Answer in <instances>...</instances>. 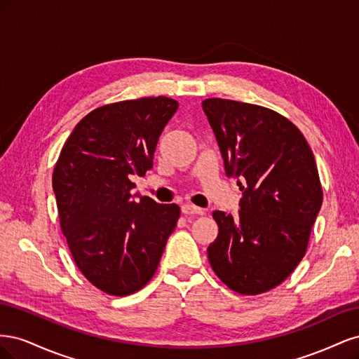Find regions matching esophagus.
<instances>
[{
	"mask_svg": "<svg viewBox=\"0 0 359 359\" xmlns=\"http://www.w3.org/2000/svg\"><path fill=\"white\" fill-rule=\"evenodd\" d=\"M181 211H182V214H187V215H190V214H193V215H202L205 212L203 208H199V206H194L191 203H184L181 206Z\"/></svg>",
	"mask_w": 359,
	"mask_h": 359,
	"instance_id": "esophagus-1",
	"label": "esophagus"
}]
</instances>
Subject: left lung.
Segmentation results:
<instances>
[{"label":"left lung","instance_id":"1","mask_svg":"<svg viewBox=\"0 0 359 359\" xmlns=\"http://www.w3.org/2000/svg\"><path fill=\"white\" fill-rule=\"evenodd\" d=\"M224 172L236 178L240 211H214L210 264L226 286L257 295L285 281L306 255L322 206L316 160L289 119L257 104L206 99Z\"/></svg>","mask_w":359,"mask_h":359}]
</instances>
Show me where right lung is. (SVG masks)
<instances>
[{"instance_id":"add662e5","label":"right lung","mask_w":359,"mask_h":359,"mask_svg":"<svg viewBox=\"0 0 359 359\" xmlns=\"http://www.w3.org/2000/svg\"><path fill=\"white\" fill-rule=\"evenodd\" d=\"M178 109L169 97L97 107L74 127L53 169L61 231L86 280L115 297L153 278L180 206L132 194L153 168L158 137Z\"/></svg>"}]
</instances>
